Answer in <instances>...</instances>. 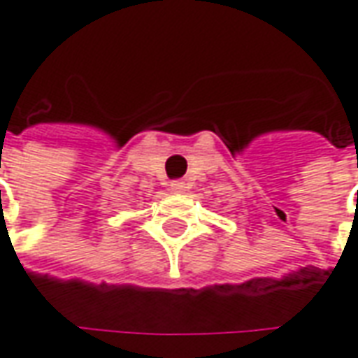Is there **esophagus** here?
I'll return each mask as SVG.
<instances>
[{
    "label": "esophagus",
    "instance_id": "1",
    "mask_svg": "<svg viewBox=\"0 0 358 358\" xmlns=\"http://www.w3.org/2000/svg\"><path fill=\"white\" fill-rule=\"evenodd\" d=\"M187 189L186 182H182V180H174L171 184V192L172 194H184Z\"/></svg>",
    "mask_w": 358,
    "mask_h": 358
}]
</instances>
